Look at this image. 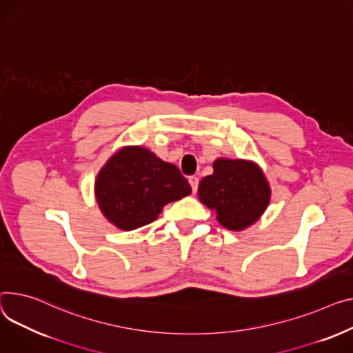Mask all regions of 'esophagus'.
<instances>
[{
	"label": "esophagus",
	"instance_id": "1",
	"mask_svg": "<svg viewBox=\"0 0 353 353\" xmlns=\"http://www.w3.org/2000/svg\"><path fill=\"white\" fill-rule=\"evenodd\" d=\"M189 183H190V185H192L193 193H196V192H197V187H199V177H197V176L189 177Z\"/></svg>",
	"mask_w": 353,
	"mask_h": 353
}]
</instances>
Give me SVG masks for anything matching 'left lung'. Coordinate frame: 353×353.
<instances>
[{
	"label": "left lung",
	"instance_id": "left-lung-1",
	"mask_svg": "<svg viewBox=\"0 0 353 353\" xmlns=\"http://www.w3.org/2000/svg\"><path fill=\"white\" fill-rule=\"evenodd\" d=\"M214 173L199 184V199L217 214L219 223L232 231H241L263 216L270 204L271 189L252 161L217 159Z\"/></svg>",
	"mask_w": 353,
	"mask_h": 353
}]
</instances>
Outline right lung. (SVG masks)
I'll use <instances>...</instances> for the list:
<instances>
[{
    "instance_id": "right-lung-1",
    "label": "right lung",
    "mask_w": 353,
    "mask_h": 353,
    "mask_svg": "<svg viewBox=\"0 0 353 353\" xmlns=\"http://www.w3.org/2000/svg\"><path fill=\"white\" fill-rule=\"evenodd\" d=\"M190 193V184L174 164L160 160L142 146L116 152L95 181L103 216L125 231L150 224L164 205Z\"/></svg>"
}]
</instances>
